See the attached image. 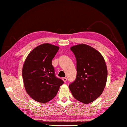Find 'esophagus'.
Instances as JSON below:
<instances>
[{"label":"esophagus","mask_w":127,"mask_h":127,"mask_svg":"<svg viewBox=\"0 0 127 127\" xmlns=\"http://www.w3.org/2000/svg\"><path fill=\"white\" fill-rule=\"evenodd\" d=\"M62 80H63V81L64 82L67 81V78H66V77H63V78H62Z\"/></svg>","instance_id":"obj_1"}]
</instances>
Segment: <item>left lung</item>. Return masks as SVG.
Returning <instances> with one entry per match:
<instances>
[{"instance_id": "1", "label": "left lung", "mask_w": 127, "mask_h": 127, "mask_svg": "<svg viewBox=\"0 0 127 127\" xmlns=\"http://www.w3.org/2000/svg\"><path fill=\"white\" fill-rule=\"evenodd\" d=\"M77 60V77L69 85L72 95L85 104L93 102L101 95L107 78V68L102 54L85 44L72 46Z\"/></svg>"}]
</instances>
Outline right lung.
Segmentation results:
<instances>
[{
  "label": "right lung",
  "mask_w": 127,
  "mask_h": 127,
  "mask_svg": "<svg viewBox=\"0 0 127 127\" xmlns=\"http://www.w3.org/2000/svg\"><path fill=\"white\" fill-rule=\"evenodd\" d=\"M59 49L52 44H41L28 54L24 62L22 70L24 86L35 101L46 103L53 99L64 83L55 77L51 64Z\"/></svg>",
  "instance_id": "1"
}]
</instances>
